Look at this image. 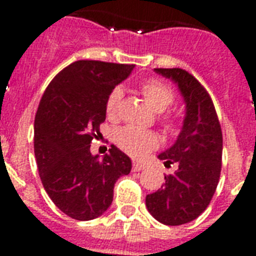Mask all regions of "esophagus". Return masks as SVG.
<instances>
[{"instance_id":"34e87169","label":"esophagus","mask_w":256,"mask_h":256,"mask_svg":"<svg viewBox=\"0 0 256 256\" xmlns=\"http://www.w3.org/2000/svg\"><path fill=\"white\" fill-rule=\"evenodd\" d=\"M146 168L144 164H140V162H134L132 164V170L134 171H140V170H144V168Z\"/></svg>"}]
</instances>
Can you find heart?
Returning <instances> with one entry per match:
<instances>
[{
  "label": "heart",
  "instance_id": "heart-1",
  "mask_svg": "<svg viewBox=\"0 0 256 256\" xmlns=\"http://www.w3.org/2000/svg\"><path fill=\"white\" fill-rule=\"evenodd\" d=\"M144 100L156 112H164L166 108L172 104L174 94L172 90L164 82L158 80H148L140 88ZM124 92L120 88H112L106 100V114L108 118L114 120L120 110V104L122 102ZM166 128L168 130H174L175 122L171 118L166 120ZM116 146L128 152L132 156H142L146 152H152L158 146V136L152 132L148 130H140V128H132V126H124L118 128L114 136Z\"/></svg>",
  "mask_w": 256,
  "mask_h": 256
}]
</instances>
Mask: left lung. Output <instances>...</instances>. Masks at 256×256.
I'll return each instance as SVG.
<instances>
[{
  "instance_id": "1",
  "label": "left lung",
  "mask_w": 256,
  "mask_h": 256,
  "mask_svg": "<svg viewBox=\"0 0 256 256\" xmlns=\"http://www.w3.org/2000/svg\"><path fill=\"white\" fill-rule=\"evenodd\" d=\"M178 86L186 112L174 144L158 156L164 166L176 164L160 190L146 196L148 212L158 222L179 226L206 210L218 186L222 168L223 138L208 92L183 69H154Z\"/></svg>"
}]
</instances>
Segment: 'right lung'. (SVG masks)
Segmentation results:
<instances>
[{"label":"right lung","mask_w":256,"mask_h":256,"mask_svg":"<svg viewBox=\"0 0 256 256\" xmlns=\"http://www.w3.org/2000/svg\"><path fill=\"white\" fill-rule=\"evenodd\" d=\"M134 65L76 61L42 96L34 120L38 172L54 204L70 218L92 220L112 202L114 184L132 171V160L112 144L100 158L90 144L106 120V100Z\"/></svg>","instance_id":"right-lung-1"}]
</instances>
